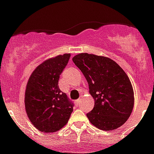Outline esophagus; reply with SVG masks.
Returning a JSON list of instances; mask_svg holds the SVG:
<instances>
[{
    "mask_svg": "<svg viewBox=\"0 0 154 154\" xmlns=\"http://www.w3.org/2000/svg\"><path fill=\"white\" fill-rule=\"evenodd\" d=\"M81 102V99H77V100H76L75 101V104H76V105H77V106H78L79 105H80V103Z\"/></svg>",
    "mask_w": 154,
    "mask_h": 154,
    "instance_id": "esophagus-1",
    "label": "esophagus"
}]
</instances>
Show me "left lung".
Listing matches in <instances>:
<instances>
[{
	"label": "left lung",
	"instance_id": "left-lung-1",
	"mask_svg": "<svg viewBox=\"0 0 154 154\" xmlns=\"http://www.w3.org/2000/svg\"><path fill=\"white\" fill-rule=\"evenodd\" d=\"M73 62L88 83L94 107L87 114L91 123L101 130L116 129L133 112L134 92L129 77L120 66L108 57L80 53Z\"/></svg>",
	"mask_w": 154,
	"mask_h": 154
}]
</instances>
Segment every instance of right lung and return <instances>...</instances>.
<instances>
[{"label": "right lung", "mask_w": 154, "mask_h": 154, "mask_svg": "<svg viewBox=\"0 0 154 154\" xmlns=\"http://www.w3.org/2000/svg\"><path fill=\"white\" fill-rule=\"evenodd\" d=\"M69 57V53H65L48 59L34 69L28 81L25 111L32 125L42 133L62 129L73 112V104L58 85Z\"/></svg>", "instance_id": "add662e5"}]
</instances>
